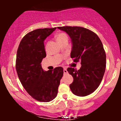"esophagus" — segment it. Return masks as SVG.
<instances>
[{
	"instance_id": "1",
	"label": "esophagus",
	"mask_w": 121,
	"mask_h": 121,
	"mask_svg": "<svg viewBox=\"0 0 121 121\" xmlns=\"http://www.w3.org/2000/svg\"><path fill=\"white\" fill-rule=\"evenodd\" d=\"M66 73H68V71H67V69H66V68H64V74H66Z\"/></svg>"
}]
</instances>
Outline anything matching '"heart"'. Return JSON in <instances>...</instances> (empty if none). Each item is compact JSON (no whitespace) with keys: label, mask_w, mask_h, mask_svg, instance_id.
Masks as SVG:
<instances>
[{"label":"heart","mask_w":121,"mask_h":121,"mask_svg":"<svg viewBox=\"0 0 121 121\" xmlns=\"http://www.w3.org/2000/svg\"><path fill=\"white\" fill-rule=\"evenodd\" d=\"M56 40L58 41V43L61 42L62 40L65 39H68L67 35L65 33H60L56 35Z\"/></svg>","instance_id":"heart-1"}]
</instances>
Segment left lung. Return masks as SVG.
Listing matches in <instances>:
<instances>
[{"label":"left lung","instance_id":"left-lung-1","mask_svg":"<svg viewBox=\"0 0 121 121\" xmlns=\"http://www.w3.org/2000/svg\"><path fill=\"white\" fill-rule=\"evenodd\" d=\"M71 39L70 57L73 61H81L78 70L68 68L67 71L73 77L70 85L73 94L80 97L93 93L99 86L106 68V53L100 39L95 33L81 27H57Z\"/></svg>","mask_w":121,"mask_h":121}]
</instances>
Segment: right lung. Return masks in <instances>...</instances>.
<instances>
[{
    "label": "right lung",
    "mask_w": 121,
    "mask_h": 121,
    "mask_svg": "<svg viewBox=\"0 0 121 121\" xmlns=\"http://www.w3.org/2000/svg\"><path fill=\"white\" fill-rule=\"evenodd\" d=\"M56 29H37L28 33L22 39L16 54L18 77L28 93L40 102H49L56 98L63 76L62 67L44 71L41 64L46 57L44 40Z\"/></svg>",
    "instance_id": "add662e5"
}]
</instances>
